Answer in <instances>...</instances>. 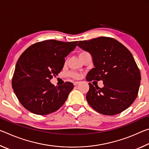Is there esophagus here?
I'll return each instance as SVG.
<instances>
[{"label": "esophagus", "mask_w": 149, "mask_h": 149, "mask_svg": "<svg viewBox=\"0 0 149 149\" xmlns=\"http://www.w3.org/2000/svg\"><path fill=\"white\" fill-rule=\"evenodd\" d=\"M79 81H74V85H77L78 84H79Z\"/></svg>", "instance_id": "obj_1"}]
</instances>
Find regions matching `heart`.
I'll return each mask as SVG.
<instances>
[{"label": "heart", "instance_id": "1", "mask_svg": "<svg viewBox=\"0 0 149 149\" xmlns=\"http://www.w3.org/2000/svg\"><path fill=\"white\" fill-rule=\"evenodd\" d=\"M85 52H85V51H82V52H81L80 53H79V54H84V53H85ZM70 75L71 77H74V78H78L79 77V75L77 74V73H75V72H71L70 74Z\"/></svg>", "mask_w": 149, "mask_h": 149}]
</instances>
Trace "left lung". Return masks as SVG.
I'll return each mask as SVG.
<instances>
[{"label":"left lung","instance_id":"left-lung-1","mask_svg":"<svg viewBox=\"0 0 149 149\" xmlns=\"http://www.w3.org/2000/svg\"><path fill=\"white\" fill-rule=\"evenodd\" d=\"M77 46L91 54L95 68L86 79L102 80L100 88L89 83L86 95L89 104L102 114L112 116L129 108L137 97L141 74L130 51L111 37L79 41Z\"/></svg>","mask_w":149,"mask_h":149}]
</instances>
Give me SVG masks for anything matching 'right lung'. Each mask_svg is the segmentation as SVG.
<instances>
[{
    "label": "right lung",
    "instance_id": "right-lung-1",
    "mask_svg": "<svg viewBox=\"0 0 149 149\" xmlns=\"http://www.w3.org/2000/svg\"><path fill=\"white\" fill-rule=\"evenodd\" d=\"M77 41L46 40L25 50L16 63L12 85L17 99L27 110L47 115L59 109L74 89L71 82L54 86L50 80L61 72L65 57Z\"/></svg>",
    "mask_w": 149,
    "mask_h": 149
}]
</instances>
